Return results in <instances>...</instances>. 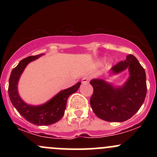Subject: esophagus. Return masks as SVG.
<instances>
[{
	"label": "esophagus",
	"mask_w": 157,
	"mask_h": 157,
	"mask_svg": "<svg viewBox=\"0 0 157 157\" xmlns=\"http://www.w3.org/2000/svg\"><path fill=\"white\" fill-rule=\"evenodd\" d=\"M90 80H91V77L89 76H85L82 79V83H88V82H89Z\"/></svg>",
	"instance_id": "obj_1"
}]
</instances>
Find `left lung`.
Instances as JSON below:
<instances>
[{
  "label": "left lung",
  "mask_w": 157,
  "mask_h": 157,
  "mask_svg": "<svg viewBox=\"0 0 157 157\" xmlns=\"http://www.w3.org/2000/svg\"><path fill=\"white\" fill-rule=\"evenodd\" d=\"M126 68H128L130 77L122 87L113 88L99 79L90 82L94 89L90 104L99 118L108 122L125 121L137 112L144 102L147 93L145 69L134 55H129L111 70L117 74Z\"/></svg>",
  "instance_id": "8db88e82"
}]
</instances>
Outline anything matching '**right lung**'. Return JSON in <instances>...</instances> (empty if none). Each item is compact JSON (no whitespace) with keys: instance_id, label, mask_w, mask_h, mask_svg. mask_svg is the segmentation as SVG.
Wrapping results in <instances>:
<instances>
[{"instance_id":"right-lung-1","label":"right lung","mask_w":157,"mask_h":157,"mask_svg":"<svg viewBox=\"0 0 157 157\" xmlns=\"http://www.w3.org/2000/svg\"><path fill=\"white\" fill-rule=\"evenodd\" d=\"M43 54L35 56H29L23 59L12 69L9 80V96L12 105L27 121L37 125H48L58 122L64 115L66 102L68 97L76 92L81 82L61 91L46 103L39 106H32L25 103L20 97L17 92V82L21 74L27 64L40 57Z\"/></svg>"}]
</instances>
